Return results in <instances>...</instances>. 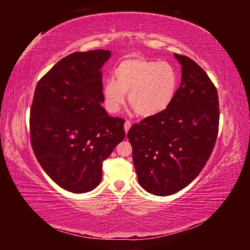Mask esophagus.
<instances>
[{
	"label": "esophagus",
	"mask_w": 250,
	"mask_h": 250,
	"mask_svg": "<svg viewBox=\"0 0 250 250\" xmlns=\"http://www.w3.org/2000/svg\"><path fill=\"white\" fill-rule=\"evenodd\" d=\"M131 127V122L129 120H126L125 121V124H124V129H125V132H128V130L130 129Z\"/></svg>",
	"instance_id": "esophagus-1"
}]
</instances>
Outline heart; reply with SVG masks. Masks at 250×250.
<instances>
[{
	"instance_id": "1",
	"label": "heart",
	"mask_w": 250,
	"mask_h": 250,
	"mask_svg": "<svg viewBox=\"0 0 250 250\" xmlns=\"http://www.w3.org/2000/svg\"><path fill=\"white\" fill-rule=\"evenodd\" d=\"M178 73L168 62L131 58L121 62L113 70V79L103 84L105 107L116 113L128 100L142 117H152L167 109L175 98Z\"/></svg>"
}]
</instances>
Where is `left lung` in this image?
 <instances>
[{"mask_svg":"<svg viewBox=\"0 0 250 250\" xmlns=\"http://www.w3.org/2000/svg\"><path fill=\"white\" fill-rule=\"evenodd\" d=\"M174 56L181 64L174 100L127 133L139 184L157 196L177 193L198 176L215 147L219 128L214 83L194 60Z\"/></svg>","mask_w":250,"mask_h":250,"instance_id":"left-lung-1","label":"left lung"}]
</instances>
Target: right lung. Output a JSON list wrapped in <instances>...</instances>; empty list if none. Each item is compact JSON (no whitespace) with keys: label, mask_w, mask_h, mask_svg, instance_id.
Returning a JSON list of instances; mask_svg holds the SVG:
<instances>
[{"label":"right lung","mask_w":250,"mask_h":250,"mask_svg":"<svg viewBox=\"0 0 250 250\" xmlns=\"http://www.w3.org/2000/svg\"><path fill=\"white\" fill-rule=\"evenodd\" d=\"M108 50L75 52L39 81L30 110V135L37 161L50 178L72 193L94 190L103 161L125 138L124 120L103 103L101 67Z\"/></svg>","instance_id":"1"}]
</instances>
